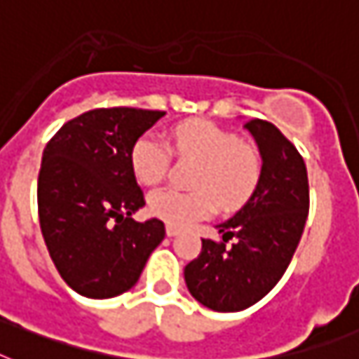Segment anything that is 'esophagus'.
<instances>
[{"mask_svg":"<svg viewBox=\"0 0 359 359\" xmlns=\"http://www.w3.org/2000/svg\"><path fill=\"white\" fill-rule=\"evenodd\" d=\"M165 234L170 236V238H173V236L180 234V229H177V226H173V225H168L165 226Z\"/></svg>","mask_w":359,"mask_h":359,"instance_id":"34e87169","label":"esophagus"}]
</instances>
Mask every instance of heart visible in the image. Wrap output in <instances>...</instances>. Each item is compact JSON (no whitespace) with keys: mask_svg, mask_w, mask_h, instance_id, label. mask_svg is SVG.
<instances>
[{"mask_svg":"<svg viewBox=\"0 0 359 359\" xmlns=\"http://www.w3.org/2000/svg\"><path fill=\"white\" fill-rule=\"evenodd\" d=\"M170 147L180 158L199 162L191 188L179 191L158 188L147 197L149 212L170 225H188L208 215L214 205L219 210L243 206L258 188L260 156L232 133L205 119L182 121L170 133ZM130 168L142 184H156L170 168V151L153 134L136 140L130 151Z\"/></svg>","mask_w":359,"mask_h":359,"instance_id":"b5f03b06","label":"heart"}]
</instances>
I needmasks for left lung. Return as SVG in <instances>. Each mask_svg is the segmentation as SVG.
<instances>
[{
    "label": "left lung",
    "mask_w": 359,
    "mask_h": 359,
    "mask_svg": "<svg viewBox=\"0 0 359 359\" xmlns=\"http://www.w3.org/2000/svg\"><path fill=\"white\" fill-rule=\"evenodd\" d=\"M245 129L262 156L258 188L230 219L215 225L223 241L203 240L184 267L195 301L214 311H241L262 301L287 269L310 208L308 171L295 145L275 125L250 119ZM234 239L229 248L226 241Z\"/></svg>",
    "instance_id": "obj_1"
}]
</instances>
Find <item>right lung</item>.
<instances>
[{
  "mask_svg": "<svg viewBox=\"0 0 359 359\" xmlns=\"http://www.w3.org/2000/svg\"><path fill=\"white\" fill-rule=\"evenodd\" d=\"M162 116L129 107L90 110L64 123L43 149L40 229L55 267L79 295L129 291L164 240L160 219H133L145 201L130 168L133 145Z\"/></svg>",
  "mask_w": 359,
  "mask_h": 359,
  "instance_id": "1",
  "label": "right lung"
}]
</instances>
